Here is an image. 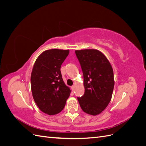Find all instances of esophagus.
<instances>
[{
  "instance_id": "obj_1",
  "label": "esophagus",
  "mask_w": 146,
  "mask_h": 146,
  "mask_svg": "<svg viewBox=\"0 0 146 146\" xmlns=\"http://www.w3.org/2000/svg\"><path fill=\"white\" fill-rule=\"evenodd\" d=\"M74 88H75V86H74V85H73V86H71V89H72V91H74Z\"/></svg>"
}]
</instances>
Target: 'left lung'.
<instances>
[{"instance_id":"8db88e82","label":"left lung","mask_w":146,"mask_h":146,"mask_svg":"<svg viewBox=\"0 0 146 146\" xmlns=\"http://www.w3.org/2000/svg\"><path fill=\"white\" fill-rule=\"evenodd\" d=\"M83 74L85 94L77 100L83 111L92 116L102 112L111 99L114 80L112 66L96 49L76 50Z\"/></svg>"}]
</instances>
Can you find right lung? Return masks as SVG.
I'll list each match as a JSON object with an SVG mask.
<instances>
[{
  "label": "right lung",
  "instance_id": "1",
  "mask_svg": "<svg viewBox=\"0 0 146 146\" xmlns=\"http://www.w3.org/2000/svg\"><path fill=\"white\" fill-rule=\"evenodd\" d=\"M69 53V50H46L33 66L30 78L33 98L39 110L48 115L62 111L71 92L63 82L60 70Z\"/></svg>",
  "mask_w": 146,
  "mask_h": 146
}]
</instances>
